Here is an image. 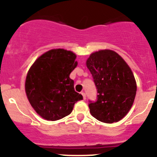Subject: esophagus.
Wrapping results in <instances>:
<instances>
[{
	"label": "esophagus",
	"mask_w": 157,
	"mask_h": 157,
	"mask_svg": "<svg viewBox=\"0 0 157 157\" xmlns=\"http://www.w3.org/2000/svg\"><path fill=\"white\" fill-rule=\"evenodd\" d=\"M81 94H82V96H83V100H86V94H85V93L84 92H82Z\"/></svg>",
	"instance_id": "esophagus-1"
}]
</instances>
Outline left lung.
Segmentation results:
<instances>
[{
	"mask_svg": "<svg viewBox=\"0 0 157 157\" xmlns=\"http://www.w3.org/2000/svg\"><path fill=\"white\" fill-rule=\"evenodd\" d=\"M97 89V100L89 104L91 115L106 124L122 120L136 93L134 75L127 62L112 50L92 53L86 61Z\"/></svg>",
	"mask_w": 157,
	"mask_h": 157,
	"instance_id": "1",
	"label": "left lung"
}]
</instances>
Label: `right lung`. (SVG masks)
Instances as JSON below:
<instances>
[{"label": "right lung", "instance_id": "obj_1", "mask_svg": "<svg viewBox=\"0 0 157 157\" xmlns=\"http://www.w3.org/2000/svg\"><path fill=\"white\" fill-rule=\"evenodd\" d=\"M77 55L64 49H52L38 57L27 72L25 92L36 113L55 121L71 113L83 96L74 90L70 74L77 66Z\"/></svg>", "mask_w": 157, "mask_h": 157}]
</instances>
